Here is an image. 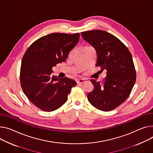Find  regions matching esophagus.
<instances>
[{"mask_svg":"<svg viewBox=\"0 0 153 153\" xmlns=\"http://www.w3.org/2000/svg\"><path fill=\"white\" fill-rule=\"evenodd\" d=\"M85 82V80L84 79H79L77 80V84H83Z\"/></svg>","mask_w":153,"mask_h":153,"instance_id":"esophagus-1","label":"esophagus"}]
</instances>
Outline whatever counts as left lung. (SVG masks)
Here are the masks:
<instances>
[{
	"label": "left lung",
	"instance_id": "obj_1",
	"mask_svg": "<svg viewBox=\"0 0 153 153\" xmlns=\"http://www.w3.org/2000/svg\"><path fill=\"white\" fill-rule=\"evenodd\" d=\"M80 34L96 50V66L107 71L102 82L91 80L94 88L87 94L88 100L101 111L113 110L126 100L135 83L136 71L131 55L119 39L105 30Z\"/></svg>",
	"mask_w": 153,
	"mask_h": 153
}]
</instances>
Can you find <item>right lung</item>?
Segmentation results:
<instances>
[{
    "label": "right lung",
    "instance_id": "obj_1",
    "mask_svg": "<svg viewBox=\"0 0 153 153\" xmlns=\"http://www.w3.org/2000/svg\"><path fill=\"white\" fill-rule=\"evenodd\" d=\"M79 33H52L36 40L26 51L20 69L23 92L36 107L53 111L65 104L75 80L57 78L52 68L65 62L70 51L78 43Z\"/></svg>",
    "mask_w": 153,
    "mask_h": 153
}]
</instances>
